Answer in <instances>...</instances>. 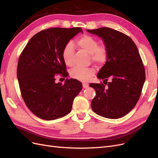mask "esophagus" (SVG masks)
Instances as JSON below:
<instances>
[{
	"instance_id": "esophagus-1",
	"label": "esophagus",
	"mask_w": 158,
	"mask_h": 158,
	"mask_svg": "<svg viewBox=\"0 0 158 158\" xmlns=\"http://www.w3.org/2000/svg\"><path fill=\"white\" fill-rule=\"evenodd\" d=\"M83 86L84 88H87L88 87V85L87 83H83Z\"/></svg>"
}]
</instances>
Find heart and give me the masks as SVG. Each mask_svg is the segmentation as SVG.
<instances>
[{
    "instance_id": "1",
    "label": "heart",
    "mask_w": 158,
    "mask_h": 158,
    "mask_svg": "<svg viewBox=\"0 0 158 158\" xmlns=\"http://www.w3.org/2000/svg\"><path fill=\"white\" fill-rule=\"evenodd\" d=\"M98 40L90 35H83L77 40V44L82 50L90 54L92 62L96 64L104 63L108 57V50L104 44H98ZM74 48L72 43L66 44L63 50L62 56L64 63L71 66L73 65ZM95 73L93 68L75 67L70 70V76L75 79L86 81Z\"/></svg>"
}]
</instances>
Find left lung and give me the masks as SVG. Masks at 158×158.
<instances>
[{"label":"left lung","mask_w":158,"mask_h":158,"mask_svg":"<svg viewBox=\"0 0 158 158\" xmlns=\"http://www.w3.org/2000/svg\"><path fill=\"white\" fill-rule=\"evenodd\" d=\"M103 40L108 50L107 60L98 77L110 82L91 83L96 95L92 101L93 111L109 119L127 114L138 102L145 81V70L138 48L125 33L102 27L87 30ZM104 83V82H103Z\"/></svg>","instance_id":"left-lung-1"}]
</instances>
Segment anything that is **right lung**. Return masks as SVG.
I'll return each instance as SVG.
<instances>
[{
  "label": "right lung",
  "instance_id": "add662e5",
  "mask_svg": "<svg viewBox=\"0 0 158 158\" xmlns=\"http://www.w3.org/2000/svg\"><path fill=\"white\" fill-rule=\"evenodd\" d=\"M79 32L83 33L80 27L42 30L30 39L20 55L17 75L20 93L26 105L39 118L53 120L69 114L83 88L75 79L56 83L57 74L68 76L63 50Z\"/></svg>",
  "mask_w": 158,
  "mask_h": 158
}]
</instances>
